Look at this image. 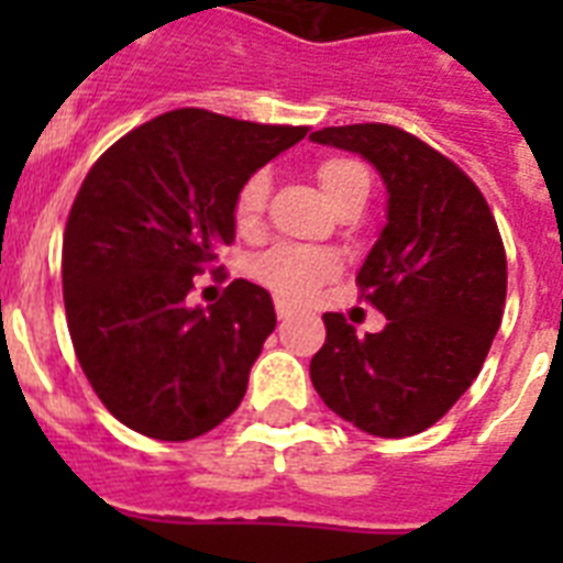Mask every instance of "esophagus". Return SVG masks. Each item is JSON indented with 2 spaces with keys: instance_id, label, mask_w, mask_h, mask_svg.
Here are the masks:
<instances>
[{
  "instance_id": "obj_1",
  "label": "esophagus",
  "mask_w": 563,
  "mask_h": 563,
  "mask_svg": "<svg viewBox=\"0 0 563 563\" xmlns=\"http://www.w3.org/2000/svg\"><path fill=\"white\" fill-rule=\"evenodd\" d=\"M276 316H278V321H287V318L292 316V307L287 305L285 298H276Z\"/></svg>"
}]
</instances>
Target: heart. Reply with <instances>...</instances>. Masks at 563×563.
<instances>
[{"instance_id":"1","label":"heart","mask_w":563,"mask_h":563,"mask_svg":"<svg viewBox=\"0 0 563 563\" xmlns=\"http://www.w3.org/2000/svg\"><path fill=\"white\" fill-rule=\"evenodd\" d=\"M316 174L318 186L327 194L332 208L346 200H355V197L366 200V194H369V172L355 157H327ZM267 191H271L267 172L251 174L239 186L236 197H233V222L242 233H251L258 228L267 206ZM335 271L338 258L332 253L301 245H276L253 262V273H256L258 282L276 290L287 301L310 298L327 278L335 276Z\"/></svg>"}]
</instances>
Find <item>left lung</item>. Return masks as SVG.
Here are the masks:
<instances>
[{
	"instance_id": "left-lung-1",
	"label": "left lung",
	"mask_w": 563,
	"mask_h": 563,
	"mask_svg": "<svg viewBox=\"0 0 563 563\" xmlns=\"http://www.w3.org/2000/svg\"><path fill=\"white\" fill-rule=\"evenodd\" d=\"M310 141L361 154L389 194L386 225L357 271V287L386 327L357 335L341 312H327L312 386L366 434H420L465 395L501 324L499 228L474 180L415 134L352 123Z\"/></svg>"
}]
</instances>
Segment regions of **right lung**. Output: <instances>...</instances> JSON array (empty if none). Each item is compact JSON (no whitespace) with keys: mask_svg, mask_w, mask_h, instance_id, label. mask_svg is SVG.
I'll return each instance as SVG.
<instances>
[{"mask_svg":"<svg viewBox=\"0 0 563 563\" xmlns=\"http://www.w3.org/2000/svg\"><path fill=\"white\" fill-rule=\"evenodd\" d=\"M305 134L174 109L89 168L64 231V310L84 375L137 434L194 440L245 397L276 330L271 292L245 278L211 307H191L188 292L194 276L222 271L239 186Z\"/></svg>","mask_w":563,"mask_h":563,"instance_id":"right-lung-1","label":"right lung"}]
</instances>
